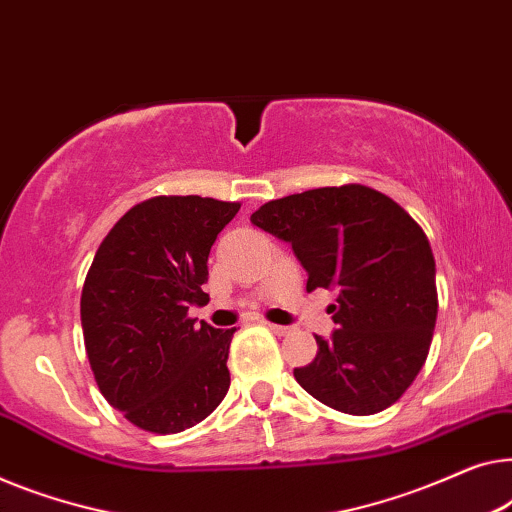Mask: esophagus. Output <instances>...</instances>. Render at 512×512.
Returning a JSON list of instances; mask_svg holds the SVG:
<instances>
[{
    "label": "esophagus",
    "instance_id": "esophagus-1",
    "mask_svg": "<svg viewBox=\"0 0 512 512\" xmlns=\"http://www.w3.org/2000/svg\"><path fill=\"white\" fill-rule=\"evenodd\" d=\"M268 328L274 332V335H279V337H286V335H291V332H293V325H277V323H270Z\"/></svg>",
    "mask_w": 512,
    "mask_h": 512
}]
</instances>
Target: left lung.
<instances>
[{
	"label": "left lung",
	"instance_id": "1",
	"mask_svg": "<svg viewBox=\"0 0 512 512\" xmlns=\"http://www.w3.org/2000/svg\"><path fill=\"white\" fill-rule=\"evenodd\" d=\"M251 224L293 247L307 291L337 288L330 339L295 381L330 409L372 416L404 395L425 365L436 323V265L404 207L362 184L265 203Z\"/></svg>",
	"mask_w": 512,
	"mask_h": 512
}]
</instances>
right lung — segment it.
<instances>
[{"instance_id":"obj_1","label":"right lung","mask_w":512,"mask_h":512,"mask_svg":"<svg viewBox=\"0 0 512 512\" xmlns=\"http://www.w3.org/2000/svg\"><path fill=\"white\" fill-rule=\"evenodd\" d=\"M238 210L157 196L131 207L96 249L80 298L85 351L101 395L145 432H184L226 397L235 328L196 325L187 311L210 300L207 256Z\"/></svg>"}]
</instances>
